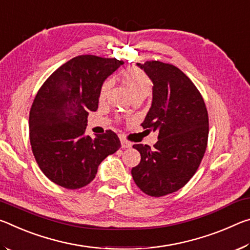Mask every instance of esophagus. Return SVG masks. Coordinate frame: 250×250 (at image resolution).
I'll list each match as a JSON object with an SVG mask.
<instances>
[{
  "instance_id": "34e87169",
  "label": "esophagus",
  "mask_w": 250,
  "mask_h": 250,
  "mask_svg": "<svg viewBox=\"0 0 250 250\" xmlns=\"http://www.w3.org/2000/svg\"><path fill=\"white\" fill-rule=\"evenodd\" d=\"M132 146V143L129 142L128 140H125V139H121V146L124 147V149H126V147H131Z\"/></svg>"
}]
</instances>
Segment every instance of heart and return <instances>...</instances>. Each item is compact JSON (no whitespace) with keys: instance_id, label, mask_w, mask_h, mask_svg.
Here are the masks:
<instances>
[{"instance_id":"heart-1","label":"heart","mask_w":250,"mask_h":250,"mask_svg":"<svg viewBox=\"0 0 250 250\" xmlns=\"http://www.w3.org/2000/svg\"><path fill=\"white\" fill-rule=\"evenodd\" d=\"M121 78L122 82L125 84V87L130 91L132 98H138V97L146 98V96H149L152 90V87H153L152 80L146 75V73H145L142 69L135 68V67L125 69L121 74ZM110 87H111V80L105 79L103 84H101L99 90L100 100H104L107 97Z\"/></svg>"}]
</instances>
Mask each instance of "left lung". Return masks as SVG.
<instances>
[{
	"instance_id": "left-lung-1",
	"label": "left lung",
	"mask_w": 250,
	"mask_h": 250,
	"mask_svg": "<svg viewBox=\"0 0 250 250\" xmlns=\"http://www.w3.org/2000/svg\"><path fill=\"white\" fill-rule=\"evenodd\" d=\"M153 83V100L143 129L158 130L154 149L134 145L141 161L131 171L149 196L174 193L195 174L208 139V113L195 84L174 65L159 61L138 64Z\"/></svg>"
}]
</instances>
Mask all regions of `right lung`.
<instances>
[{
  "label": "right lung",
  "instance_id": "right-lung-1",
  "mask_svg": "<svg viewBox=\"0 0 250 250\" xmlns=\"http://www.w3.org/2000/svg\"><path fill=\"white\" fill-rule=\"evenodd\" d=\"M124 64L116 58L80 55L57 68L42 84L29 111V141L42 172L62 188H82L99 164L120 149L111 130L84 134L89 111L98 109L104 79Z\"/></svg>",
  "mask_w": 250,
  "mask_h": 250
}]
</instances>
